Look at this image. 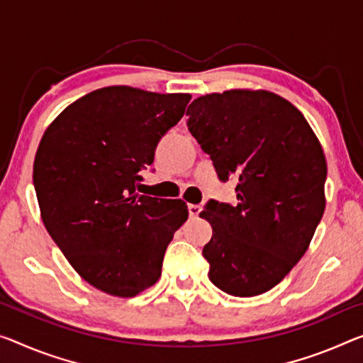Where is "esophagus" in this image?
<instances>
[{"label": "esophagus", "mask_w": 363, "mask_h": 363, "mask_svg": "<svg viewBox=\"0 0 363 363\" xmlns=\"http://www.w3.org/2000/svg\"><path fill=\"white\" fill-rule=\"evenodd\" d=\"M188 213H189V217H198L199 213H201V208L198 204H189L188 206Z\"/></svg>", "instance_id": "1"}]
</instances>
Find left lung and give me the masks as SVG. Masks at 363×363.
<instances>
[{
  "instance_id": "left-lung-1",
  "label": "left lung",
  "mask_w": 363,
  "mask_h": 363,
  "mask_svg": "<svg viewBox=\"0 0 363 363\" xmlns=\"http://www.w3.org/2000/svg\"><path fill=\"white\" fill-rule=\"evenodd\" d=\"M188 130L222 182L235 177V206L211 199L203 256L209 279L233 297L277 286L308 250L325 213L326 159L302 111L269 91L232 89L194 99Z\"/></svg>"
}]
</instances>
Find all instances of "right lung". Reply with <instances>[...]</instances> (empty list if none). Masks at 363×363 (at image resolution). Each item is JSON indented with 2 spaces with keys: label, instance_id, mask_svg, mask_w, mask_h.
Wrapping results in <instances>:
<instances>
[{
  "label": "right lung",
  "instance_id": "right-lung-1",
  "mask_svg": "<svg viewBox=\"0 0 363 363\" xmlns=\"http://www.w3.org/2000/svg\"><path fill=\"white\" fill-rule=\"evenodd\" d=\"M189 99L97 89L43 133L33 160L42 220L77 274L99 291L130 298L159 281L165 250L188 219L186 203L136 188Z\"/></svg>",
  "mask_w": 363,
  "mask_h": 363
}]
</instances>
